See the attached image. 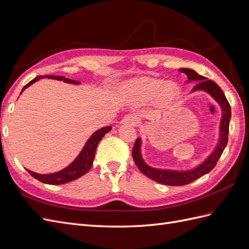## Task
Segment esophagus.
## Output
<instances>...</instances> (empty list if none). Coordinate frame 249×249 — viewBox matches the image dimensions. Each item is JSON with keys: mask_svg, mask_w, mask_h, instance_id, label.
<instances>
[{"mask_svg": "<svg viewBox=\"0 0 249 249\" xmlns=\"http://www.w3.org/2000/svg\"><path fill=\"white\" fill-rule=\"evenodd\" d=\"M122 122L124 124H137L139 122V119L137 116H135V114H127V116H125L123 118V121Z\"/></svg>", "mask_w": 249, "mask_h": 249, "instance_id": "1", "label": "esophagus"}]
</instances>
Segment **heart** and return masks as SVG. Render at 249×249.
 Instances as JSON below:
<instances>
[{
  "instance_id": "heart-1",
  "label": "heart",
  "mask_w": 249,
  "mask_h": 249,
  "mask_svg": "<svg viewBox=\"0 0 249 249\" xmlns=\"http://www.w3.org/2000/svg\"><path fill=\"white\" fill-rule=\"evenodd\" d=\"M127 88L130 91L141 94L148 99H154L159 95L164 104L173 103L180 97V89L175 84L168 83L164 85L163 81L157 79L141 78L133 80L129 83Z\"/></svg>"
}]
</instances>
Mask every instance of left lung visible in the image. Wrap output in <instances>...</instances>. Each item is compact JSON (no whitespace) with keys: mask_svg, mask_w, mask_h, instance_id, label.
<instances>
[{"mask_svg":"<svg viewBox=\"0 0 249 249\" xmlns=\"http://www.w3.org/2000/svg\"><path fill=\"white\" fill-rule=\"evenodd\" d=\"M180 71L185 73L188 81H195L196 82V86L193 88V91L195 90H204L208 92L212 97L218 102L220 106L222 107V121L220 126V141L218 146L214 149L212 155L208 157L206 161H204L201 165H199L194 170L188 171H174V170H164V169H156L148 166L147 164L144 162L141 156V139H137V141L133 145L132 148V158L135 161L138 168L141 170V173L144 174L146 177L150 178L158 183L164 184V185H170V186H182L186 185L191 182L199 179L202 176L208 174L210 170H213L216 165V162L219 161L221 155L224 151L227 142H228V132H229V122H231V105H229L228 101L225 97L224 92L222 89L215 84L213 81L207 80L205 76L197 74L195 70L188 69V68H181Z\"/></svg>","mask_w":249,"mask_h":249,"instance_id":"obj_1","label":"left lung"}]
</instances>
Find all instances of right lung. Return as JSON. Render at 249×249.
<instances>
[{
    "instance_id": "right-lung-1",
    "label": "right lung",
    "mask_w": 249,
    "mask_h": 249,
    "mask_svg": "<svg viewBox=\"0 0 249 249\" xmlns=\"http://www.w3.org/2000/svg\"><path fill=\"white\" fill-rule=\"evenodd\" d=\"M46 76L49 79H55V80L63 81L66 83H71V84H79V82L64 78V76H61V75H46ZM42 78H44V75L36 76V78H35L33 81H30L28 84L24 86L22 91H24L25 89L29 87L33 83L36 82L37 80H40ZM110 129H111L110 126H106L95 131L93 135L88 139L84 148L82 149L81 154L78 156V158H76L75 160L69 165V166L64 168L63 170L58 171V173H54V174H49V175H40L30 170H27V171L35 178V179L39 180L42 183L50 184V185H60V184H65V183L79 179L80 177L84 176L87 171L91 168L97 146L102 140V138L105 136V133H107Z\"/></svg>"
}]
</instances>
